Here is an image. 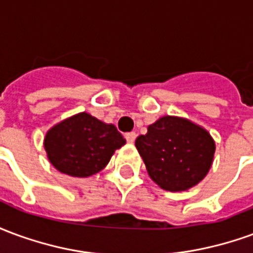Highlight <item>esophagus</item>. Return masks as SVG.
I'll return each mask as SVG.
<instances>
[{
  "mask_svg": "<svg viewBox=\"0 0 253 253\" xmlns=\"http://www.w3.org/2000/svg\"><path fill=\"white\" fill-rule=\"evenodd\" d=\"M135 138H137V134L135 132H127L126 134V141L128 143H132L135 141Z\"/></svg>",
  "mask_w": 253,
  "mask_h": 253,
  "instance_id": "obj_1",
  "label": "esophagus"
}]
</instances>
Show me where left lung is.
<instances>
[{
  "label": "left lung",
  "mask_w": 253,
  "mask_h": 253,
  "mask_svg": "<svg viewBox=\"0 0 253 253\" xmlns=\"http://www.w3.org/2000/svg\"><path fill=\"white\" fill-rule=\"evenodd\" d=\"M150 179L163 190L187 191L211 168L215 142L206 128L180 116H161L135 139Z\"/></svg>",
  "instance_id": "1"
}]
</instances>
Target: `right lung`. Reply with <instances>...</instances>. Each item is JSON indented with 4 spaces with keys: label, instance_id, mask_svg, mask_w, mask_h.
<instances>
[{
    "label": "right lung",
    "instance_id": "1",
    "mask_svg": "<svg viewBox=\"0 0 253 253\" xmlns=\"http://www.w3.org/2000/svg\"><path fill=\"white\" fill-rule=\"evenodd\" d=\"M125 143L114 125L80 112L52 126L43 145L48 161L61 173L89 177L104 169L116 149Z\"/></svg>",
    "mask_w": 253,
    "mask_h": 253
}]
</instances>
